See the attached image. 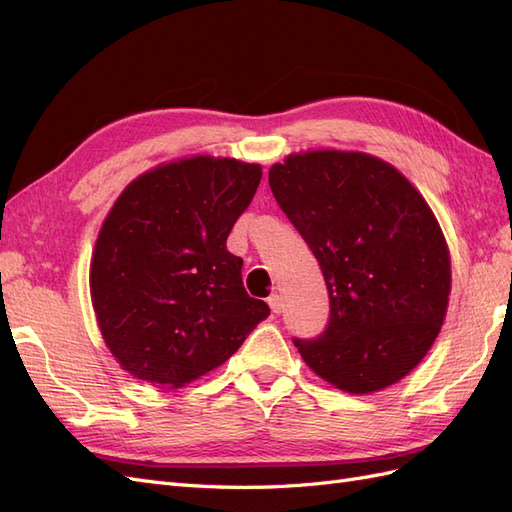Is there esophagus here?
Listing matches in <instances>:
<instances>
[{
	"label": "esophagus",
	"instance_id": "34e87169",
	"mask_svg": "<svg viewBox=\"0 0 512 512\" xmlns=\"http://www.w3.org/2000/svg\"><path fill=\"white\" fill-rule=\"evenodd\" d=\"M269 307H271V312L273 314H282V309H284V301H282V297H280V294H271V297H269Z\"/></svg>",
	"mask_w": 512,
	"mask_h": 512
}]
</instances>
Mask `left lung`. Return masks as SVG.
<instances>
[{
  "label": "left lung",
  "mask_w": 512,
  "mask_h": 512,
  "mask_svg": "<svg viewBox=\"0 0 512 512\" xmlns=\"http://www.w3.org/2000/svg\"><path fill=\"white\" fill-rule=\"evenodd\" d=\"M271 192L316 256L331 314L316 339H292L346 393L386 389L436 342L451 258L436 215L397 168L359 151H307L269 170Z\"/></svg>",
  "instance_id": "8db88e82"
}]
</instances>
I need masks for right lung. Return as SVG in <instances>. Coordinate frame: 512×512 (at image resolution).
I'll return each instance as SVG.
<instances>
[{
	"instance_id": "obj_1",
	"label": "right lung",
	"mask_w": 512,
	"mask_h": 512,
	"mask_svg": "<svg viewBox=\"0 0 512 512\" xmlns=\"http://www.w3.org/2000/svg\"><path fill=\"white\" fill-rule=\"evenodd\" d=\"M262 177L258 164L196 156L134 179L106 215L89 284L98 327L138 380L179 386L220 367L260 320L226 250Z\"/></svg>"
}]
</instances>
